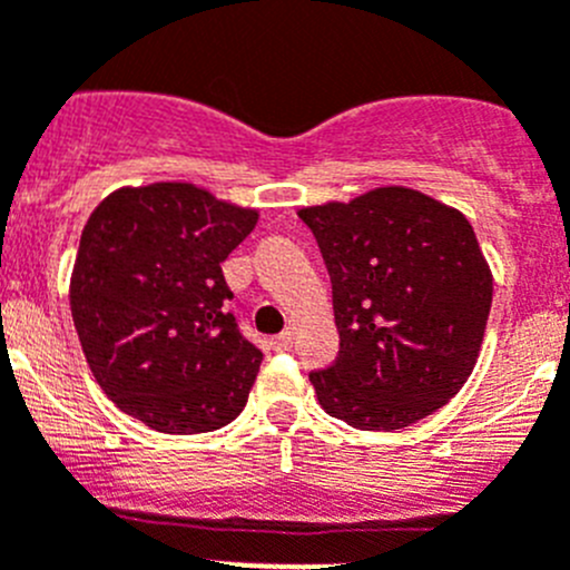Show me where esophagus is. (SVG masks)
<instances>
[{
    "instance_id": "esophagus-1",
    "label": "esophagus",
    "mask_w": 570,
    "mask_h": 570,
    "mask_svg": "<svg viewBox=\"0 0 570 570\" xmlns=\"http://www.w3.org/2000/svg\"><path fill=\"white\" fill-rule=\"evenodd\" d=\"M269 347H273V351H278V353L292 351V334H289V331H284V334L273 336V340H269Z\"/></svg>"
}]
</instances>
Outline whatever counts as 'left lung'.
Wrapping results in <instances>:
<instances>
[{"instance_id":"left-lung-1","label":"left lung","mask_w":570,"mask_h":570,"mask_svg":"<svg viewBox=\"0 0 570 570\" xmlns=\"http://www.w3.org/2000/svg\"><path fill=\"white\" fill-rule=\"evenodd\" d=\"M331 275L340 356L308 373L331 417L395 432L473 373L493 275L456 208L403 186L301 208Z\"/></svg>"}]
</instances>
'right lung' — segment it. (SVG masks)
Returning <instances> with one entry per match:
<instances>
[{
	"instance_id": "right-lung-1",
	"label": "right lung",
	"mask_w": 570,
	"mask_h": 570,
	"mask_svg": "<svg viewBox=\"0 0 570 570\" xmlns=\"http://www.w3.org/2000/svg\"><path fill=\"white\" fill-rule=\"evenodd\" d=\"M256 219L191 184H153L108 195L82 228L69 295L82 353L156 432H214L245 409L262 351L228 312L223 262Z\"/></svg>"
}]
</instances>
